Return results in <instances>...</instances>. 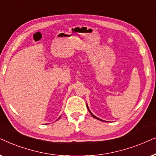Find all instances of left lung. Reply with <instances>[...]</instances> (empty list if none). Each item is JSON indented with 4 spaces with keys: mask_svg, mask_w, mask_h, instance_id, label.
Masks as SVG:
<instances>
[{
    "mask_svg": "<svg viewBox=\"0 0 156 156\" xmlns=\"http://www.w3.org/2000/svg\"><path fill=\"white\" fill-rule=\"evenodd\" d=\"M86 106H87V108H88V111H89V112H90V115H92L93 118H96V119H98V120H101V121H103V120H101V119H100V118H97V117H96V116H95L94 115H93V114L92 113H91V112H90V109H89V108H88V105H87V104H86Z\"/></svg>",
    "mask_w": 156,
    "mask_h": 156,
    "instance_id": "left-lung-1",
    "label": "left lung"
}]
</instances>
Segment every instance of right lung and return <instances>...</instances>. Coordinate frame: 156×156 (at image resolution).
Here are the masks:
<instances>
[{"instance_id": "1", "label": "right lung", "mask_w": 156, "mask_h": 156, "mask_svg": "<svg viewBox=\"0 0 156 156\" xmlns=\"http://www.w3.org/2000/svg\"><path fill=\"white\" fill-rule=\"evenodd\" d=\"M61 118V116H60V117H59V118Z\"/></svg>"}]
</instances>
